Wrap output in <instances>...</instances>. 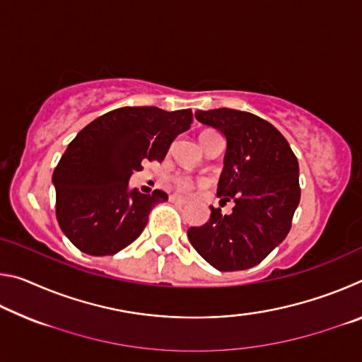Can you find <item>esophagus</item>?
I'll return each mask as SVG.
<instances>
[{
    "instance_id": "obj_1",
    "label": "esophagus",
    "mask_w": 362,
    "mask_h": 362,
    "mask_svg": "<svg viewBox=\"0 0 362 362\" xmlns=\"http://www.w3.org/2000/svg\"><path fill=\"white\" fill-rule=\"evenodd\" d=\"M169 199H170V203H177V204H188L189 203L187 198H182V196H179V194H173Z\"/></svg>"
}]
</instances>
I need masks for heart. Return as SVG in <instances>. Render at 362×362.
I'll use <instances>...</instances> for the list:
<instances>
[{
	"instance_id": "obj_1",
	"label": "heart",
	"mask_w": 362,
	"mask_h": 362,
	"mask_svg": "<svg viewBox=\"0 0 362 362\" xmlns=\"http://www.w3.org/2000/svg\"><path fill=\"white\" fill-rule=\"evenodd\" d=\"M207 132H212V131H204L201 136H204V134H207ZM174 183H175V187L180 189V192H189V189L194 188V180L189 179V177H183V175L175 177Z\"/></svg>"
}]
</instances>
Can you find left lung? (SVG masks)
Segmentation results:
<instances>
[{
	"mask_svg": "<svg viewBox=\"0 0 362 362\" xmlns=\"http://www.w3.org/2000/svg\"><path fill=\"white\" fill-rule=\"evenodd\" d=\"M196 119L226 139L217 185L222 201H235L230 216L211 206L209 222L192 226L188 240L220 272L247 269L284 241L300 203L298 161L276 127L231 108L198 110Z\"/></svg>",
	"mask_w": 362,
	"mask_h": 362,
	"instance_id": "obj_1",
	"label": "left lung"
}]
</instances>
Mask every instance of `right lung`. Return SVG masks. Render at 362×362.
I'll return each mask as SVG.
<instances>
[{"label":"right lung","mask_w":362,"mask_h":362,"mask_svg":"<svg viewBox=\"0 0 362 362\" xmlns=\"http://www.w3.org/2000/svg\"><path fill=\"white\" fill-rule=\"evenodd\" d=\"M192 122V110L122 107L78 132L52 174L57 222L73 246L100 257L137 240L153 207L168 194L129 189V177L144 161L161 163Z\"/></svg>","instance_id":"right-lung-1"}]
</instances>
